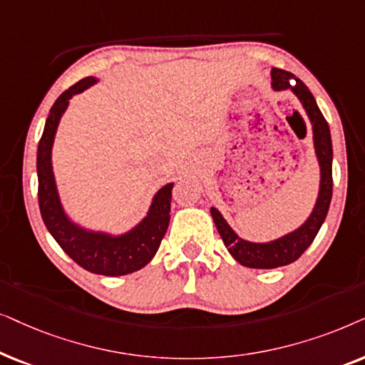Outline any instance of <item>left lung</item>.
Here are the masks:
<instances>
[{"label":"left lung","mask_w":365,"mask_h":365,"mask_svg":"<svg viewBox=\"0 0 365 365\" xmlns=\"http://www.w3.org/2000/svg\"><path fill=\"white\" fill-rule=\"evenodd\" d=\"M272 86L277 91L287 88L292 90L307 111L314 130L315 153H317L320 165V190L317 203H315L314 212L310 213L307 222L289 235L282 237L279 240L267 242V244H254V242L240 239L225 222V218L220 215V212L217 208H210L213 222H215L217 230L228 252L239 264L250 267V269H275V267L289 265L297 260L309 249V245L319 233L325 217H327L330 198H332V140H330L327 120L324 118L322 111L319 110L314 95L310 93L307 86L290 71L272 68Z\"/></svg>","instance_id":"1"}]
</instances>
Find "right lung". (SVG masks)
Returning a JSON list of instances; mask_svg holds the SVG:
<instances>
[{"label":"right lung","instance_id":"obj_1","mask_svg":"<svg viewBox=\"0 0 365 365\" xmlns=\"http://www.w3.org/2000/svg\"><path fill=\"white\" fill-rule=\"evenodd\" d=\"M93 83H96L93 76L83 78L63 91L51 106L36 153L38 203L48 232L78 265L100 275H126L142 269L157 254L160 242L168 228L173 183H168L162 190H158L148 215L125 235L111 237L108 233L86 232L68 220L58 198L55 177H53L51 147L58 123L68 106V100Z\"/></svg>","mask_w":365,"mask_h":365}]
</instances>
